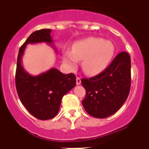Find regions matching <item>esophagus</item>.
Segmentation results:
<instances>
[{"label": "esophagus", "instance_id": "34e87169", "mask_svg": "<svg viewBox=\"0 0 149 149\" xmlns=\"http://www.w3.org/2000/svg\"><path fill=\"white\" fill-rule=\"evenodd\" d=\"M76 84H77V85H80V84H81V77H77V78H76Z\"/></svg>", "mask_w": 149, "mask_h": 149}]
</instances>
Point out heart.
Returning a JSON list of instances; mask_svg holds the SVG:
<instances>
[{"instance_id":"b5f03b06","label":"heart","mask_w":149,"mask_h":149,"mask_svg":"<svg viewBox=\"0 0 149 149\" xmlns=\"http://www.w3.org/2000/svg\"><path fill=\"white\" fill-rule=\"evenodd\" d=\"M111 41L102 38L88 37L74 43L72 51H64L63 62L70 69H75L79 60H83V69L87 74H98L106 69L115 54Z\"/></svg>"}]
</instances>
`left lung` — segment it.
Instances as JSON below:
<instances>
[{"instance_id":"obj_1","label":"left lung","mask_w":149,"mask_h":149,"mask_svg":"<svg viewBox=\"0 0 149 149\" xmlns=\"http://www.w3.org/2000/svg\"><path fill=\"white\" fill-rule=\"evenodd\" d=\"M131 81V56L123 51L101 74L81 80L86 89L82 101L85 110L98 119L116 113L128 96Z\"/></svg>"}]
</instances>
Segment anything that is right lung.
Returning <instances> with one entry per match:
<instances>
[{
	"label": "right lung",
	"instance_id": "add662e5",
	"mask_svg": "<svg viewBox=\"0 0 149 149\" xmlns=\"http://www.w3.org/2000/svg\"><path fill=\"white\" fill-rule=\"evenodd\" d=\"M51 32L50 29H42L30 34L19 49L17 59L15 86L18 97L29 113L41 120L56 116L63 95L76 84V77L72 73L64 74L54 68L32 76L22 66V58L27 44L46 42L54 48Z\"/></svg>",
	"mask_w": 149,
	"mask_h": 149
}]
</instances>
